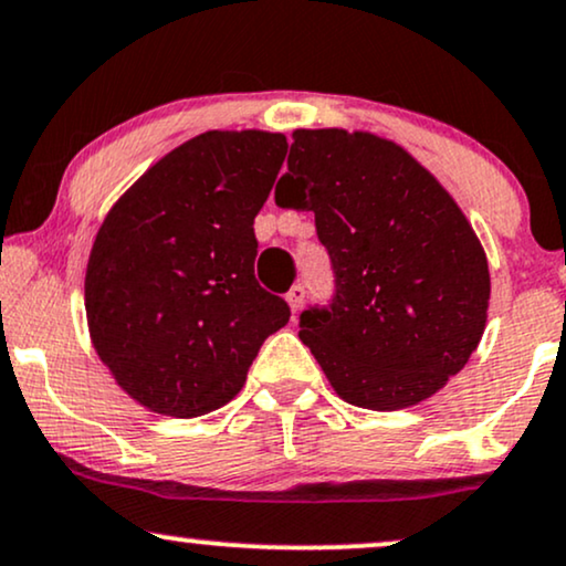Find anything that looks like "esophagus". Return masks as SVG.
Masks as SVG:
<instances>
[{
	"label": "esophagus",
	"mask_w": 566,
	"mask_h": 566,
	"mask_svg": "<svg viewBox=\"0 0 566 566\" xmlns=\"http://www.w3.org/2000/svg\"><path fill=\"white\" fill-rule=\"evenodd\" d=\"M287 303H290L292 313H297V311L303 308V303H305V284H295V287L287 292Z\"/></svg>",
	"instance_id": "1"
}]
</instances>
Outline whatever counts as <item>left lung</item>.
Instances as JSON below:
<instances>
[{"label": "left lung", "instance_id": "1", "mask_svg": "<svg viewBox=\"0 0 566 566\" xmlns=\"http://www.w3.org/2000/svg\"><path fill=\"white\" fill-rule=\"evenodd\" d=\"M279 208L313 210L335 292L301 339L339 398L395 411L464 369L488 318L482 244L453 197L403 147L343 128L292 134Z\"/></svg>", "mask_w": 566, "mask_h": 566}]
</instances>
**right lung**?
Returning a JSON list of instances; mask_svg holds the SVG:
<instances>
[{
  "label": "right lung",
  "instance_id": "add662e5",
  "mask_svg": "<svg viewBox=\"0 0 566 566\" xmlns=\"http://www.w3.org/2000/svg\"><path fill=\"white\" fill-rule=\"evenodd\" d=\"M284 134L208 132L155 163L115 202L86 269L92 343L115 382L166 417L227 406L265 337L290 322L255 279V216Z\"/></svg>",
  "mask_w": 566,
  "mask_h": 566
}]
</instances>
